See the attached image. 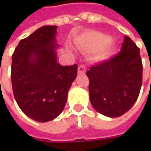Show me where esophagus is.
<instances>
[{
    "label": "esophagus",
    "instance_id": "esophagus-1",
    "mask_svg": "<svg viewBox=\"0 0 151 151\" xmlns=\"http://www.w3.org/2000/svg\"><path fill=\"white\" fill-rule=\"evenodd\" d=\"M78 74H85L86 73V67H85V65H81L78 66Z\"/></svg>",
    "mask_w": 151,
    "mask_h": 151
}]
</instances>
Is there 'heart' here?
I'll use <instances>...</instances> for the list:
<instances>
[{
    "instance_id": "1",
    "label": "heart",
    "mask_w": 151,
    "mask_h": 151,
    "mask_svg": "<svg viewBox=\"0 0 151 151\" xmlns=\"http://www.w3.org/2000/svg\"><path fill=\"white\" fill-rule=\"evenodd\" d=\"M110 42L111 37L109 36L99 32H90L79 37L75 41V45L78 49L88 52L100 50L97 53V58L103 60L107 58L114 50V46L111 44H108Z\"/></svg>"
}]
</instances>
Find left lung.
I'll return each instance as SVG.
<instances>
[{
  "label": "left lung",
  "instance_id": "left-lung-1",
  "mask_svg": "<svg viewBox=\"0 0 151 151\" xmlns=\"http://www.w3.org/2000/svg\"><path fill=\"white\" fill-rule=\"evenodd\" d=\"M92 106L107 117H119L136 101L142 78L140 50L125 36L121 51L87 71Z\"/></svg>",
  "mask_w": 151,
  "mask_h": 151
}]
</instances>
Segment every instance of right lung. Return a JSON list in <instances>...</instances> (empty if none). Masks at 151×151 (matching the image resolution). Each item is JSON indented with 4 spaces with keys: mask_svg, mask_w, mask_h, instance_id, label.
I'll use <instances>...</instances> for the list:
<instances>
[{
    "mask_svg": "<svg viewBox=\"0 0 151 151\" xmlns=\"http://www.w3.org/2000/svg\"><path fill=\"white\" fill-rule=\"evenodd\" d=\"M58 26H44L21 40L12 55L11 82L15 101L29 118L46 122L63 111L78 65L57 62Z\"/></svg>",
    "mask_w": 151,
    "mask_h": 151,
    "instance_id": "obj_1",
    "label": "right lung"
}]
</instances>
